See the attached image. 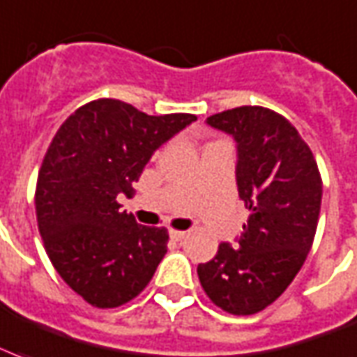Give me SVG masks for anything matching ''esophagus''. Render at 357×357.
<instances>
[{
	"instance_id": "34e87169",
	"label": "esophagus",
	"mask_w": 357,
	"mask_h": 357,
	"mask_svg": "<svg viewBox=\"0 0 357 357\" xmlns=\"http://www.w3.org/2000/svg\"><path fill=\"white\" fill-rule=\"evenodd\" d=\"M185 236H187V232H181V230H170V238H172L174 241H181Z\"/></svg>"
}]
</instances>
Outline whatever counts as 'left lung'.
Listing matches in <instances>:
<instances>
[{"instance_id":"left-lung-1","label":"left lung","mask_w":357,"mask_h":357,"mask_svg":"<svg viewBox=\"0 0 357 357\" xmlns=\"http://www.w3.org/2000/svg\"><path fill=\"white\" fill-rule=\"evenodd\" d=\"M236 142V183L251 211L236 243L198 264L202 288L222 311L255 314L273 303L311 251L322 179L311 149L287 118L239 106L206 119Z\"/></svg>"}]
</instances>
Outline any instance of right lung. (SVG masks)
Returning a JSON list of instances; mask_svg holds the SVG:
<instances>
[{"instance_id": "add662e5", "label": "right lung", "mask_w": 357, "mask_h": 357, "mask_svg": "<svg viewBox=\"0 0 357 357\" xmlns=\"http://www.w3.org/2000/svg\"><path fill=\"white\" fill-rule=\"evenodd\" d=\"M192 121V114L148 116L99 99L54 136L35 192L39 232L61 279L93 307L136 298L167 255V228L138 225L118 197H129L155 151Z\"/></svg>"}]
</instances>
